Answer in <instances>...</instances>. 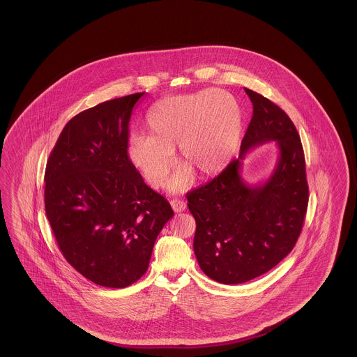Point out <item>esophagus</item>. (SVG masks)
<instances>
[{
  "label": "esophagus",
  "instance_id": "1",
  "mask_svg": "<svg viewBox=\"0 0 357 357\" xmlns=\"http://www.w3.org/2000/svg\"><path fill=\"white\" fill-rule=\"evenodd\" d=\"M171 207H172V210L175 211V213H181V211H185V208H186V204H185V201H182V199H171Z\"/></svg>",
  "mask_w": 357,
  "mask_h": 357
}]
</instances>
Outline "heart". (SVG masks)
I'll return each mask as SVG.
<instances>
[{
  "label": "heart",
  "instance_id": "heart-1",
  "mask_svg": "<svg viewBox=\"0 0 357 357\" xmlns=\"http://www.w3.org/2000/svg\"><path fill=\"white\" fill-rule=\"evenodd\" d=\"M242 111L236 98L225 91L204 89L166 98L153 105L146 134L130 136L128 160L153 187L167 181L178 146L183 166L171 179L170 190L190 186L192 171L207 178L221 172L237 153L242 137Z\"/></svg>",
  "mask_w": 357,
  "mask_h": 357
}]
</instances>
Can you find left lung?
<instances>
[{"instance_id": "8db88e82", "label": "left lung", "mask_w": 357, "mask_h": 357, "mask_svg": "<svg viewBox=\"0 0 357 357\" xmlns=\"http://www.w3.org/2000/svg\"><path fill=\"white\" fill-rule=\"evenodd\" d=\"M245 92L253 102V116L239 158L186 195L197 222L198 264L207 277L226 285L269 272L293 250L309 199L305 156L293 121L269 99L248 88ZM266 141L279 146L275 171L264 185H246L240 176L241 160L249 149Z\"/></svg>"}]
</instances>
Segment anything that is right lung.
<instances>
[{
    "label": "right lung",
    "mask_w": 357,
    "mask_h": 357,
    "mask_svg": "<svg viewBox=\"0 0 357 357\" xmlns=\"http://www.w3.org/2000/svg\"><path fill=\"white\" fill-rule=\"evenodd\" d=\"M143 95L100 102L69 120L45 169V213L60 252L105 288H126L147 272L156 237L174 215L126 153Z\"/></svg>",
    "instance_id": "obj_1"
}]
</instances>
